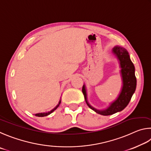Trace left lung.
<instances>
[{
    "mask_svg": "<svg viewBox=\"0 0 151 151\" xmlns=\"http://www.w3.org/2000/svg\"><path fill=\"white\" fill-rule=\"evenodd\" d=\"M113 53L117 59L119 60L120 67L121 68V73L123 79V87L119 96L115 101L110 104L107 109L98 110L91 106L87 101V93L85 86H83L82 92L85 97V100L88 107L102 115H110L118 111H121L127 106L132 96L134 93L137 86V79L134 74V66L131 62L129 53L127 50L120 46L113 47Z\"/></svg>",
    "mask_w": 151,
    "mask_h": 151,
    "instance_id": "1",
    "label": "left lung"
}]
</instances>
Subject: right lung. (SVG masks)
<instances>
[{
	"label": "right lung",
	"mask_w": 151,
	"mask_h": 151,
	"mask_svg": "<svg viewBox=\"0 0 151 151\" xmlns=\"http://www.w3.org/2000/svg\"><path fill=\"white\" fill-rule=\"evenodd\" d=\"M60 103H61V101H60V102H59V104H58V105L56 107H55L54 109H53L52 111H49V112H47V113H36V114H35V115L36 116H37V117H45V116H47V115H50V114H51V113L54 111H55V109H57V108L59 107V105H60Z\"/></svg>",
	"instance_id": "1"
}]
</instances>
